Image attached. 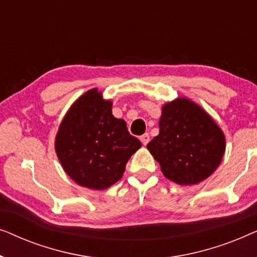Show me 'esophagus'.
Wrapping results in <instances>:
<instances>
[{
	"label": "esophagus",
	"mask_w": 257,
	"mask_h": 257,
	"mask_svg": "<svg viewBox=\"0 0 257 257\" xmlns=\"http://www.w3.org/2000/svg\"><path fill=\"white\" fill-rule=\"evenodd\" d=\"M140 142L143 143V145H147L150 142V136L149 133H145V135H143L142 137H140Z\"/></svg>",
	"instance_id": "34e87169"
}]
</instances>
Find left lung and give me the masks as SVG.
I'll use <instances>...</instances> for the list:
<instances>
[{"instance_id": "1", "label": "left lung", "mask_w": 257, "mask_h": 257, "mask_svg": "<svg viewBox=\"0 0 257 257\" xmlns=\"http://www.w3.org/2000/svg\"><path fill=\"white\" fill-rule=\"evenodd\" d=\"M147 149L167 179L196 185L215 172L226 150V138L214 119L194 101L179 97L163 105L159 135Z\"/></svg>"}]
</instances>
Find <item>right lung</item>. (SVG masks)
<instances>
[{
	"label": "right lung",
	"instance_id": "1",
	"mask_svg": "<svg viewBox=\"0 0 257 257\" xmlns=\"http://www.w3.org/2000/svg\"><path fill=\"white\" fill-rule=\"evenodd\" d=\"M140 147L125 120L112 114V100L104 99L97 87L71 105L55 139L65 173L82 187L96 191L120 180L128 159Z\"/></svg>",
	"mask_w": 257,
	"mask_h": 257
}]
</instances>
